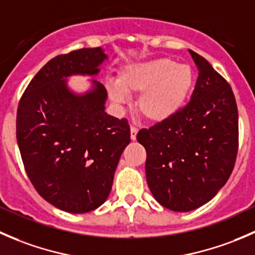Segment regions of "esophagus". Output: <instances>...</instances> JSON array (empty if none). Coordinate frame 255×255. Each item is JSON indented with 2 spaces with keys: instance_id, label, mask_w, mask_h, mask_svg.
Returning <instances> with one entry per match:
<instances>
[{
  "instance_id": "1",
  "label": "esophagus",
  "mask_w": 255,
  "mask_h": 255,
  "mask_svg": "<svg viewBox=\"0 0 255 255\" xmlns=\"http://www.w3.org/2000/svg\"><path fill=\"white\" fill-rule=\"evenodd\" d=\"M137 133H138V128L135 127H130V139L132 140H135L137 139Z\"/></svg>"
}]
</instances>
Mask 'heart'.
<instances>
[{"label":"heart","instance_id":"b5f03b06","mask_svg":"<svg viewBox=\"0 0 255 255\" xmlns=\"http://www.w3.org/2000/svg\"><path fill=\"white\" fill-rule=\"evenodd\" d=\"M118 86L110 87L115 104H123L127 95H139L137 110L146 121L165 122L186 102L194 85V71L187 64L170 58L129 64L121 71Z\"/></svg>","mask_w":255,"mask_h":255}]
</instances>
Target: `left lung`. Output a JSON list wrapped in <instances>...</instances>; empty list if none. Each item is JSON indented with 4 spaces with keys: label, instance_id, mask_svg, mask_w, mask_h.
Returning a JSON list of instances; mask_svg holds the SVG:
<instances>
[{
    "label": "left lung",
    "instance_id": "obj_1",
    "mask_svg": "<svg viewBox=\"0 0 255 255\" xmlns=\"http://www.w3.org/2000/svg\"><path fill=\"white\" fill-rule=\"evenodd\" d=\"M199 70L191 100L170 120L140 129L146 182L161 206L187 212L216 196L235 168L238 110L231 85L189 50Z\"/></svg>",
    "mask_w": 255,
    "mask_h": 255
}]
</instances>
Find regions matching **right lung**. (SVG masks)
<instances>
[{
	"instance_id": "1",
	"label": "right lung",
	"mask_w": 255,
	"mask_h": 255,
	"mask_svg": "<svg viewBox=\"0 0 255 255\" xmlns=\"http://www.w3.org/2000/svg\"><path fill=\"white\" fill-rule=\"evenodd\" d=\"M101 48H82L49 60L19 100L16 135L25 173L49 204L70 213L100 207L109 197L121 154L130 142L126 118L105 112L107 91L95 81L74 95L66 76L95 75L106 59Z\"/></svg>"
}]
</instances>
